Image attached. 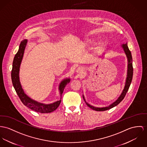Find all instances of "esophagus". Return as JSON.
<instances>
[{
	"mask_svg": "<svg viewBox=\"0 0 147 147\" xmlns=\"http://www.w3.org/2000/svg\"><path fill=\"white\" fill-rule=\"evenodd\" d=\"M84 68H83V67H82L77 68V70H76L77 73H79L80 74H82L84 72Z\"/></svg>",
	"mask_w": 147,
	"mask_h": 147,
	"instance_id": "esophagus-1",
	"label": "esophagus"
}]
</instances>
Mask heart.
<instances>
[{"label": "heart", "mask_w": 147, "mask_h": 147, "mask_svg": "<svg viewBox=\"0 0 147 147\" xmlns=\"http://www.w3.org/2000/svg\"><path fill=\"white\" fill-rule=\"evenodd\" d=\"M95 41H96V40L93 38H88L86 39L84 44H85V45H90L92 44H93L95 42ZM105 43L103 41H101L98 43V45L96 47V50L98 51H101L105 49Z\"/></svg>", "instance_id": "obj_1"}]
</instances>
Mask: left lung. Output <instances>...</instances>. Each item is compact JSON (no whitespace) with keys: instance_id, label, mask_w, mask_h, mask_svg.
<instances>
[{"instance_id":"obj_1","label":"left lung","mask_w":147,"mask_h":147,"mask_svg":"<svg viewBox=\"0 0 147 147\" xmlns=\"http://www.w3.org/2000/svg\"><path fill=\"white\" fill-rule=\"evenodd\" d=\"M121 47L123 48L125 53L126 55L127 59V77H126V82H125V85L124 88L123 90L121 95L119 96V97L117 98L116 101L114 102L112 104L109 105L107 107H96L94 106H92L90 105L89 103H88L86 101V100L84 98V97L83 94V98L84 99V101L86 102V105L90 107V109H92L93 110L97 111H106L107 110H109L113 107L117 106L119 105L121 102L123 101V100L127 92V90L129 88V87L131 84V82L133 78V59H132V56L130 51L129 50L128 46L127 45V43L125 44H123L121 45Z\"/></svg>"}]
</instances>
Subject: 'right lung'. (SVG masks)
I'll return each instance as SVG.
<instances>
[{
    "label": "right lung",
    "mask_w": 147,
    "mask_h": 147,
    "mask_svg": "<svg viewBox=\"0 0 147 147\" xmlns=\"http://www.w3.org/2000/svg\"><path fill=\"white\" fill-rule=\"evenodd\" d=\"M27 40H24L21 41L19 49L17 54L15 55L13 61L12 70L11 72V78L13 86L17 93L18 97H20L21 101H22L24 105L30 108L32 110H34L36 112L40 113H50L55 111L60 104L61 96L64 90L66 85L69 83L70 78L63 80L59 84V90L60 94V100L55 102L51 104H44L36 101L30 98L24 92L22 88L19 77L20 68L22 60L23 57L25 50V47L27 45Z\"/></svg>",
    "instance_id": "add662e5"
}]
</instances>
